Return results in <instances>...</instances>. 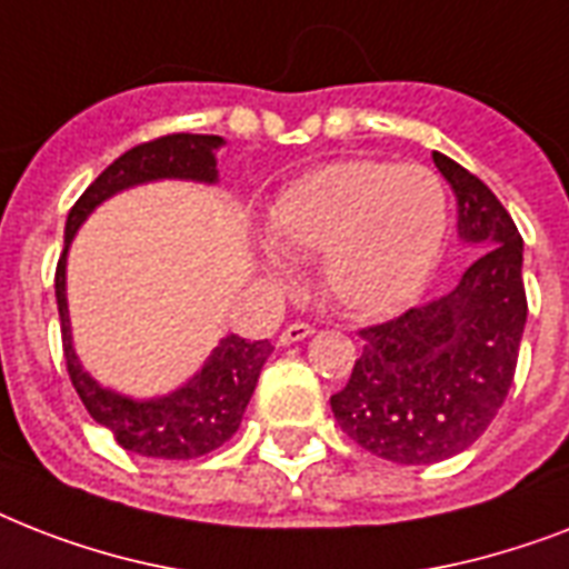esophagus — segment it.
Returning <instances> with one entry per match:
<instances>
[{"label": "esophagus", "instance_id": "1", "mask_svg": "<svg viewBox=\"0 0 569 569\" xmlns=\"http://www.w3.org/2000/svg\"><path fill=\"white\" fill-rule=\"evenodd\" d=\"M310 333H312L310 325H303V321H295V325H289V328L280 330L277 342H280V346H295V342H301V339H307Z\"/></svg>", "mask_w": 569, "mask_h": 569}]
</instances>
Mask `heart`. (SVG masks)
Wrapping results in <instances>:
<instances>
[{
	"mask_svg": "<svg viewBox=\"0 0 569 569\" xmlns=\"http://www.w3.org/2000/svg\"><path fill=\"white\" fill-rule=\"evenodd\" d=\"M449 203L440 177L422 164L369 159L301 173L268 206L271 248L319 257V283L355 316H389L413 303L442 257ZM271 277H283L266 259Z\"/></svg>",
	"mask_w": 569,
	"mask_h": 569,
	"instance_id": "obj_1",
	"label": "heart"
}]
</instances>
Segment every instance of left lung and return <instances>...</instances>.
Here are the masks:
<instances>
[{
	"label": "left lung",
	"instance_id": "1",
	"mask_svg": "<svg viewBox=\"0 0 569 569\" xmlns=\"http://www.w3.org/2000/svg\"><path fill=\"white\" fill-rule=\"evenodd\" d=\"M458 239L476 259L449 295L360 330L363 355L330 396L339 428L392 463H440L469 449L505 405L526 328L522 239L485 182L449 156Z\"/></svg>",
	"mask_w": 569,
	"mask_h": 569
}]
</instances>
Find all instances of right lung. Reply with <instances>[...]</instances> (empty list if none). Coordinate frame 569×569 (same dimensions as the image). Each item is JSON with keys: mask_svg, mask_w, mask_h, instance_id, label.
Segmentation results:
<instances>
[{"mask_svg": "<svg viewBox=\"0 0 569 569\" xmlns=\"http://www.w3.org/2000/svg\"><path fill=\"white\" fill-rule=\"evenodd\" d=\"M223 147L221 136H164L114 159L97 180L84 189L67 214L64 253L58 259L56 301L61 316V342H64L67 372L84 410L93 422L109 428L114 440L141 458L191 460L209 455L239 431L241 416L257 389L259 372L271 357V342H248L241 337H223L206 357V363L182 387L153 398L123 396L118 389L102 387L76 357L70 310H67V250L88 214L120 191L159 180H182L214 186L218 159Z\"/></svg>", "mask_w": 569, "mask_h": 569, "instance_id": "obj_1", "label": "right lung"}]
</instances>
